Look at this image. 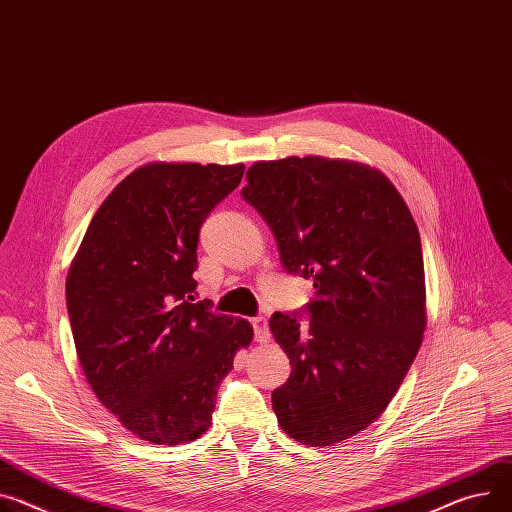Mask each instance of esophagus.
Instances as JSON below:
<instances>
[{"label": "esophagus", "instance_id": "obj_1", "mask_svg": "<svg viewBox=\"0 0 512 512\" xmlns=\"http://www.w3.org/2000/svg\"><path fill=\"white\" fill-rule=\"evenodd\" d=\"M252 328H254V338L258 342H268L270 340V330H268V320L258 316L252 320Z\"/></svg>", "mask_w": 512, "mask_h": 512}]
</instances>
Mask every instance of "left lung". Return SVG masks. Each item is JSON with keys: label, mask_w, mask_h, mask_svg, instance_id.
<instances>
[{"label": "left lung", "mask_w": 512, "mask_h": 512, "mask_svg": "<svg viewBox=\"0 0 512 512\" xmlns=\"http://www.w3.org/2000/svg\"><path fill=\"white\" fill-rule=\"evenodd\" d=\"M244 199L274 233L287 272L313 281L309 324L277 311L270 332L291 375L272 391L287 435L328 447L375 422L426 328L420 233L379 170L330 157L256 162Z\"/></svg>", "instance_id": "8db88e82"}]
</instances>
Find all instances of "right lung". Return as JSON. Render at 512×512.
<instances>
[{
	"instance_id": "add662e5",
	"label": "right lung",
	"mask_w": 512,
	"mask_h": 512,
	"mask_svg": "<svg viewBox=\"0 0 512 512\" xmlns=\"http://www.w3.org/2000/svg\"><path fill=\"white\" fill-rule=\"evenodd\" d=\"M244 164L151 162L96 211L65 283L77 359L96 398L143 441L180 445L211 426L217 385L254 336L194 301L196 246Z\"/></svg>"
}]
</instances>
